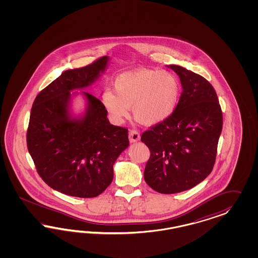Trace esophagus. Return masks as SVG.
<instances>
[{"instance_id": "34e87169", "label": "esophagus", "mask_w": 258, "mask_h": 258, "mask_svg": "<svg viewBox=\"0 0 258 258\" xmlns=\"http://www.w3.org/2000/svg\"><path fill=\"white\" fill-rule=\"evenodd\" d=\"M128 137H130V142L131 143H136L140 140V133L136 131H131L128 133Z\"/></svg>"}]
</instances>
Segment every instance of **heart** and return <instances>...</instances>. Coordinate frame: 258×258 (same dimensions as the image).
Returning <instances> with one entry per match:
<instances>
[{
	"mask_svg": "<svg viewBox=\"0 0 258 258\" xmlns=\"http://www.w3.org/2000/svg\"><path fill=\"white\" fill-rule=\"evenodd\" d=\"M114 94H101L104 109L112 122L119 124L128 115L143 125H158L176 109L180 97V83L167 71L139 69L119 75L113 82Z\"/></svg>",
	"mask_w": 258,
	"mask_h": 258,
	"instance_id": "1",
	"label": "heart"
}]
</instances>
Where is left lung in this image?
<instances>
[{
  "instance_id": "1",
  "label": "left lung",
  "mask_w": 258,
  "mask_h": 258,
  "mask_svg": "<svg viewBox=\"0 0 258 258\" xmlns=\"http://www.w3.org/2000/svg\"><path fill=\"white\" fill-rule=\"evenodd\" d=\"M180 78L182 92L171 115L142 134L150 150L144 178L162 194L194 187L210 173L222 130V111L211 84L192 71L167 65Z\"/></svg>"
}]
</instances>
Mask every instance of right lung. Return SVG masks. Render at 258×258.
Wrapping results in <instances>:
<instances>
[{
    "instance_id": "right-lung-1",
    "label": "right lung",
    "mask_w": 258,
    "mask_h": 258,
    "mask_svg": "<svg viewBox=\"0 0 258 258\" xmlns=\"http://www.w3.org/2000/svg\"><path fill=\"white\" fill-rule=\"evenodd\" d=\"M109 61L106 55L83 68L63 72L33 103L27 149L41 179L65 195H100L112 181L116 159L130 144L127 130L109 123L99 99L75 92L92 86ZM78 94L87 103L77 116L71 112V102Z\"/></svg>"
}]
</instances>
